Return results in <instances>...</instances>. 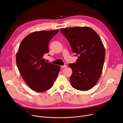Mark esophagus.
<instances>
[{
	"mask_svg": "<svg viewBox=\"0 0 123 123\" xmlns=\"http://www.w3.org/2000/svg\"><path fill=\"white\" fill-rule=\"evenodd\" d=\"M61 67L63 68H66L67 67V65H64L63 66H61Z\"/></svg>",
	"mask_w": 123,
	"mask_h": 123,
	"instance_id": "obj_1",
	"label": "esophagus"
}]
</instances>
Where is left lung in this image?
Masks as SVG:
<instances>
[{"label": "left lung", "instance_id": "8db88e82", "mask_svg": "<svg viewBox=\"0 0 123 123\" xmlns=\"http://www.w3.org/2000/svg\"><path fill=\"white\" fill-rule=\"evenodd\" d=\"M60 31L70 43L77 56L76 63L69 64L73 88L86 91L95 86L101 75L105 59V49L97 33L89 27L61 28Z\"/></svg>", "mask_w": 123, "mask_h": 123}]
</instances>
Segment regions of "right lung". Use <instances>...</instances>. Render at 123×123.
I'll use <instances>...</instances> for the list:
<instances>
[{"label": "right lung", "mask_w": 123, "mask_h": 123, "mask_svg": "<svg viewBox=\"0 0 123 123\" xmlns=\"http://www.w3.org/2000/svg\"><path fill=\"white\" fill-rule=\"evenodd\" d=\"M59 29L36 31L21 41L16 55L18 69L33 90L43 92L51 88L60 72L59 66L47 63L43 58L49 52L48 44Z\"/></svg>", "instance_id": "right-lung-1"}]
</instances>
